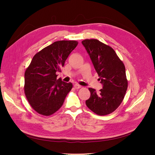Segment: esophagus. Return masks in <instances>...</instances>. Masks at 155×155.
Here are the masks:
<instances>
[{
	"mask_svg": "<svg viewBox=\"0 0 155 155\" xmlns=\"http://www.w3.org/2000/svg\"><path fill=\"white\" fill-rule=\"evenodd\" d=\"M74 88H76V89H79V88H81V86L80 85H79V84H78V83H76V84H74Z\"/></svg>",
	"mask_w": 155,
	"mask_h": 155,
	"instance_id": "34e87169",
	"label": "esophagus"
}]
</instances>
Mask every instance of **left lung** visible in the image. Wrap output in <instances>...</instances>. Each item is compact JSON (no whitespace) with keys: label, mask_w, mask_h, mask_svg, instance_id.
I'll return each instance as SVG.
<instances>
[{"label":"left lung","mask_w":155,"mask_h":155,"mask_svg":"<svg viewBox=\"0 0 155 155\" xmlns=\"http://www.w3.org/2000/svg\"><path fill=\"white\" fill-rule=\"evenodd\" d=\"M99 76L103 88L97 92L89 88L91 97L86 100L88 109L97 115L112 113L122 102L127 89L125 68L110 46L97 39L81 42Z\"/></svg>","instance_id":"obj_1"}]
</instances>
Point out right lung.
Instances as JSON below:
<instances>
[{"label":"right lung","instance_id":"right-lung-1","mask_svg":"<svg viewBox=\"0 0 155 155\" xmlns=\"http://www.w3.org/2000/svg\"><path fill=\"white\" fill-rule=\"evenodd\" d=\"M76 41H59L37 53L25 73V93L37 112L50 116L63 105L72 88V83L57 79L69 54L76 47Z\"/></svg>","mask_w":155,"mask_h":155}]
</instances>
